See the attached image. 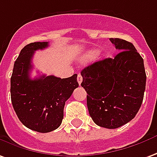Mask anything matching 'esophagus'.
<instances>
[{
	"instance_id": "1",
	"label": "esophagus",
	"mask_w": 157,
	"mask_h": 157,
	"mask_svg": "<svg viewBox=\"0 0 157 157\" xmlns=\"http://www.w3.org/2000/svg\"><path fill=\"white\" fill-rule=\"evenodd\" d=\"M77 82H78L79 85H81V83L82 82V76L81 74H78V75H77Z\"/></svg>"
}]
</instances>
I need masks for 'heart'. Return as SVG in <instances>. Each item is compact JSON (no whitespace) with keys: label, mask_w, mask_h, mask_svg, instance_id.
<instances>
[{"label":"heart","mask_w":157,"mask_h":157,"mask_svg":"<svg viewBox=\"0 0 157 157\" xmlns=\"http://www.w3.org/2000/svg\"><path fill=\"white\" fill-rule=\"evenodd\" d=\"M95 53H96L95 51H90V52H88L87 53H86V57L87 58V59H90V58H92L94 55H95Z\"/></svg>","instance_id":"b5f03b06"}]
</instances>
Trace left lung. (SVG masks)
<instances>
[{
  "label": "left lung",
  "instance_id": "obj_1",
  "mask_svg": "<svg viewBox=\"0 0 157 157\" xmlns=\"http://www.w3.org/2000/svg\"><path fill=\"white\" fill-rule=\"evenodd\" d=\"M120 52L86 66L81 72L86 105L95 124L109 129L120 128L135 117L142 105L146 74L144 59L134 46L109 38Z\"/></svg>",
  "mask_w": 157,
  "mask_h": 157
}]
</instances>
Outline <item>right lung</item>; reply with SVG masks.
<instances>
[{
    "mask_svg": "<svg viewBox=\"0 0 157 157\" xmlns=\"http://www.w3.org/2000/svg\"><path fill=\"white\" fill-rule=\"evenodd\" d=\"M48 47L46 41L26 45L14 63L11 77V99L18 119L26 128L39 132L59 127L65 102L79 86L76 74L63 79L45 75L29 77L35 51Z\"/></svg>",
    "mask_w": 157,
    "mask_h": 157,
    "instance_id": "right-lung-1",
    "label": "right lung"
}]
</instances>
